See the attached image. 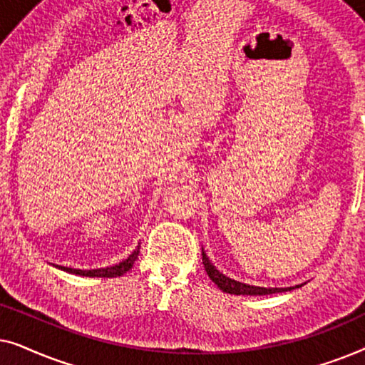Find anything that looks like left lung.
Returning <instances> with one entry per match:
<instances>
[{"label":"left lung","mask_w":365,"mask_h":365,"mask_svg":"<svg viewBox=\"0 0 365 365\" xmlns=\"http://www.w3.org/2000/svg\"><path fill=\"white\" fill-rule=\"evenodd\" d=\"M202 264L204 269H206L207 276L211 277V281L216 284V286L221 289L222 292L227 294H236V296H267V294H276V292H284V291H292L294 287H259V286H249V284L234 281V279H229L224 276L222 272H219L216 267L212 266L211 261H209L206 252L202 251Z\"/></svg>","instance_id":"left-lung-1"}]
</instances>
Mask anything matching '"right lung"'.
<instances>
[{
    "label": "right lung",
    "mask_w": 365,
    "mask_h": 365,
    "mask_svg": "<svg viewBox=\"0 0 365 365\" xmlns=\"http://www.w3.org/2000/svg\"><path fill=\"white\" fill-rule=\"evenodd\" d=\"M138 256H139V246L134 249V252L128 259H124L123 262H119V264H116V266H111V267L91 269V271H84V269L63 267V266H56V267L63 269V271H66V272L78 274V276H86V277H118V276H123L124 272H128L129 269L133 267V264L138 259Z\"/></svg>",
    "instance_id": "add662e5"
}]
</instances>
